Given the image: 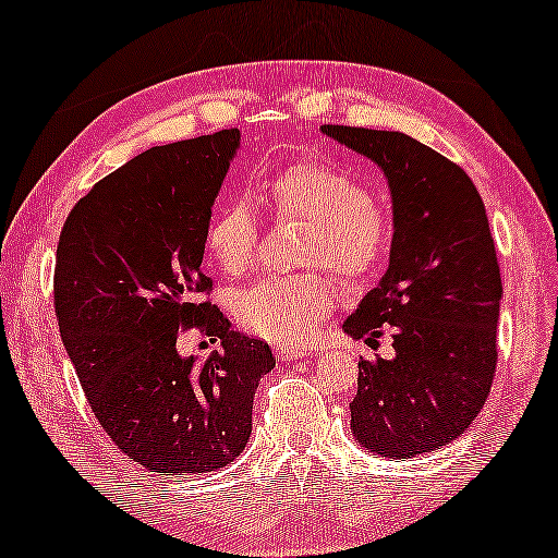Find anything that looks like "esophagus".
<instances>
[{"mask_svg":"<svg viewBox=\"0 0 558 558\" xmlns=\"http://www.w3.org/2000/svg\"><path fill=\"white\" fill-rule=\"evenodd\" d=\"M276 353H278V359H282V361H295V359L310 356L312 351L307 347H295V343H280Z\"/></svg>","mask_w":558,"mask_h":558,"instance_id":"34e87169","label":"esophagus"}]
</instances>
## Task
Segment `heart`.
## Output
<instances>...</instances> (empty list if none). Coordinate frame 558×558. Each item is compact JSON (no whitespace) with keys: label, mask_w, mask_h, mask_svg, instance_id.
<instances>
[{"label":"heart","mask_w":558,"mask_h":558,"mask_svg":"<svg viewBox=\"0 0 558 558\" xmlns=\"http://www.w3.org/2000/svg\"><path fill=\"white\" fill-rule=\"evenodd\" d=\"M258 197L276 219L307 225L302 263L329 266L349 280H366L390 253L395 225L390 211L347 170L324 160H292L260 180ZM260 225L248 202L229 199L215 209L205 246L227 272L251 268ZM337 302V282L327 270L266 276L236 300L241 327L280 343L307 341Z\"/></svg>","instance_id":"1"}]
</instances>
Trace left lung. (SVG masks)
I'll return each instance as SVG.
<instances>
[{
  "instance_id": "left-lung-1",
  "label": "left lung",
  "mask_w": 558,
  "mask_h": 558,
  "mask_svg": "<svg viewBox=\"0 0 558 558\" xmlns=\"http://www.w3.org/2000/svg\"><path fill=\"white\" fill-rule=\"evenodd\" d=\"M383 168L392 195L390 266L343 322L353 339L392 337L395 359H361L351 427L363 447L412 459L459 439L498 366L500 266L483 199L461 166L400 131L324 124Z\"/></svg>"
}]
</instances>
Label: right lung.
I'll use <instances>...</instances> for the list:
<instances>
[{
	"mask_svg": "<svg viewBox=\"0 0 558 558\" xmlns=\"http://www.w3.org/2000/svg\"><path fill=\"white\" fill-rule=\"evenodd\" d=\"M221 129L148 148L102 178L60 231L53 305L85 398L114 447L160 475L211 473L251 437L270 347L231 331L202 272L211 205L239 148ZM185 330L222 339L205 367Z\"/></svg>",
	"mask_w": 558,
	"mask_h": 558,
	"instance_id": "add662e5",
	"label": "right lung"
}]
</instances>
